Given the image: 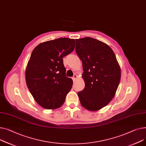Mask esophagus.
<instances>
[{
    "label": "esophagus",
    "instance_id": "esophagus-1",
    "mask_svg": "<svg viewBox=\"0 0 146 146\" xmlns=\"http://www.w3.org/2000/svg\"><path fill=\"white\" fill-rule=\"evenodd\" d=\"M77 78H78V75H77L76 74H74V76L72 77L73 81H75Z\"/></svg>",
    "mask_w": 146,
    "mask_h": 146
}]
</instances>
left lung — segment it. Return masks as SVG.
<instances>
[{"label":"left lung","instance_id":"obj_1","mask_svg":"<svg viewBox=\"0 0 146 146\" xmlns=\"http://www.w3.org/2000/svg\"><path fill=\"white\" fill-rule=\"evenodd\" d=\"M75 40L85 82V88L78 96L84 108L96 111L115 96L121 79L120 66L113 50L105 43L90 37Z\"/></svg>","mask_w":146,"mask_h":146}]
</instances>
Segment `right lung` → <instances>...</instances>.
Returning a JSON list of instances; mask_svg holds the SVG:
<instances>
[{
    "instance_id": "obj_1",
    "label": "right lung",
    "mask_w": 146,
    "mask_h": 146,
    "mask_svg": "<svg viewBox=\"0 0 146 146\" xmlns=\"http://www.w3.org/2000/svg\"><path fill=\"white\" fill-rule=\"evenodd\" d=\"M74 39L61 38L40 43L32 51L25 71L27 87L42 107L54 110L64 103L73 81L67 78L62 58L74 50Z\"/></svg>"
}]
</instances>
